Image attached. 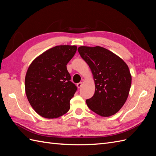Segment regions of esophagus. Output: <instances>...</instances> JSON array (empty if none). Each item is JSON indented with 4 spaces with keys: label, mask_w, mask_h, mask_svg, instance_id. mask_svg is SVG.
<instances>
[{
    "label": "esophagus",
    "mask_w": 156,
    "mask_h": 156,
    "mask_svg": "<svg viewBox=\"0 0 156 156\" xmlns=\"http://www.w3.org/2000/svg\"><path fill=\"white\" fill-rule=\"evenodd\" d=\"M82 82H81L77 83V87H78V88H80V87H82Z\"/></svg>",
    "instance_id": "34e87169"
}]
</instances>
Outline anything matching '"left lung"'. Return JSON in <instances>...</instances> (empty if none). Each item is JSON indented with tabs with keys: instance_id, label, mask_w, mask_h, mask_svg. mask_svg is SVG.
Here are the masks:
<instances>
[{
	"instance_id": "obj_1",
	"label": "left lung",
	"mask_w": 156,
	"mask_h": 156,
	"mask_svg": "<svg viewBox=\"0 0 156 156\" xmlns=\"http://www.w3.org/2000/svg\"><path fill=\"white\" fill-rule=\"evenodd\" d=\"M78 51L90 66L95 82V93L86 101L87 107L102 117L117 113L126 101L131 86L127 65L117 55L99 46H82Z\"/></svg>"
}]
</instances>
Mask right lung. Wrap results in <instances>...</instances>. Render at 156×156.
<instances>
[{"mask_svg":"<svg viewBox=\"0 0 156 156\" xmlns=\"http://www.w3.org/2000/svg\"><path fill=\"white\" fill-rule=\"evenodd\" d=\"M76 46L58 45L46 51L31 62L25 78V90L31 107L41 117L54 119L70 109L77 87L70 81L66 65Z\"/></svg>","mask_w":156,"mask_h":156,"instance_id":"1","label":"right lung"}]
</instances>
